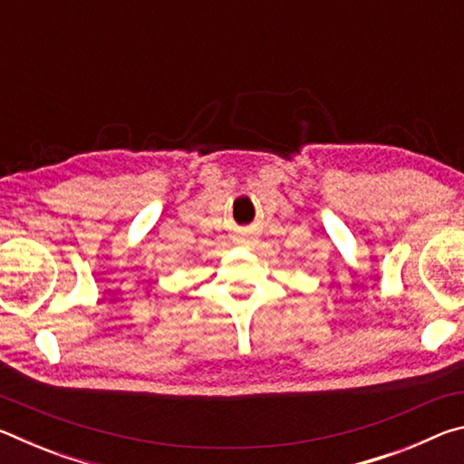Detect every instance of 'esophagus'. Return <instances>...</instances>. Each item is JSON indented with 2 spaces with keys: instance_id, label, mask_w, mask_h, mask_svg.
<instances>
[{
  "instance_id": "esophagus-1",
  "label": "esophagus",
  "mask_w": 464,
  "mask_h": 464,
  "mask_svg": "<svg viewBox=\"0 0 464 464\" xmlns=\"http://www.w3.org/2000/svg\"><path fill=\"white\" fill-rule=\"evenodd\" d=\"M239 243V246H251V243H256L257 241V237L254 233H249V231H243V233H239V237L235 239Z\"/></svg>"
}]
</instances>
